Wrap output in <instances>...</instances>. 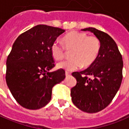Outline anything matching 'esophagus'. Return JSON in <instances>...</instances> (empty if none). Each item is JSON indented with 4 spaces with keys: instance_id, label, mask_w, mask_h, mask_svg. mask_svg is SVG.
<instances>
[{
    "instance_id": "obj_1",
    "label": "esophagus",
    "mask_w": 129,
    "mask_h": 129,
    "mask_svg": "<svg viewBox=\"0 0 129 129\" xmlns=\"http://www.w3.org/2000/svg\"><path fill=\"white\" fill-rule=\"evenodd\" d=\"M70 75H71V73H70V72H68V71H66V77H69Z\"/></svg>"
}]
</instances>
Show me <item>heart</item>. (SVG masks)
<instances>
[{
	"label": "heart",
	"mask_w": 129,
	"mask_h": 129,
	"mask_svg": "<svg viewBox=\"0 0 129 129\" xmlns=\"http://www.w3.org/2000/svg\"><path fill=\"white\" fill-rule=\"evenodd\" d=\"M63 46L57 41L50 46L53 59L60 61L64 59L66 50L70 52L71 59L58 64V67L68 71H73L83 66H90L96 59L101 50V42L96 36H87V33L77 30L70 31L62 38Z\"/></svg>",
	"instance_id": "heart-1"
}]
</instances>
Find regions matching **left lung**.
Instances as JSON below:
<instances>
[{
    "mask_svg": "<svg viewBox=\"0 0 129 129\" xmlns=\"http://www.w3.org/2000/svg\"><path fill=\"white\" fill-rule=\"evenodd\" d=\"M101 42V50L95 61L86 70L72 72L77 85L71 89L73 103L87 113H96L111 103L122 81L123 61L116 43L102 30L89 27Z\"/></svg>",
    "mask_w": 129,
    "mask_h": 129,
    "instance_id": "obj_1",
    "label": "left lung"
}]
</instances>
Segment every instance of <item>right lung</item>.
<instances>
[{"label":"right lung","mask_w":129,"mask_h":129,"mask_svg":"<svg viewBox=\"0 0 129 129\" xmlns=\"http://www.w3.org/2000/svg\"><path fill=\"white\" fill-rule=\"evenodd\" d=\"M62 28L39 24L22 33L14 42L7 59L6 82L11 94L22 107L39 109L51 100L52 87L61 82L66 72L55 66L50 46Z\"/></svg>","instance_id":"obj_1"}]
</instances>
